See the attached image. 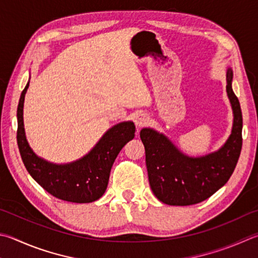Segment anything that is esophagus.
Listing matches in <instances>:
<instances>
[{
	"label": "esophagus",
	"mask_w": 258,
	"mask_h": 258,
	"mask_svg": "<svg viewBox=\"0 0 258 258\" xmlns=\"http://www.w3.org/2000/svg\"><path fill=\"white\" fill-rule=\"evenodd\" d=\"M149 121V116L147 114H139L137 117H135V125L138 127H143L148 124Z\"/></svg>",
	"instance_id": "esophagus-1"
}]
</instances>
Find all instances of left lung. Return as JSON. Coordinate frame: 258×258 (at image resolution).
<instances>
[{
	"instance_id": "8db88e82",
	"label": "left lung",
	"mask_w": 258,
	"mask_h": 258,
	"mask_svg": "<svg viewBox=\"0 0 258 258\" xmlns=\"http://www.w3.org/2000/svg\"><path fill=\"white\" fill-rule=\"evenodd\" d=\"M231 82L232 71L229 69L227 93L233 110V126L231 135L219 151L190 158L156 131L143 128L140 133L145 149L150 186L162 203L184 207L203 202L231 177L242 147V114Z\"/></svg>"
}]
</instances>
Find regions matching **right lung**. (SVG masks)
Segmentation results:
<instances>
[{
  "instance_id": "obj_1",
  "label": "right lung",
  "mask_w": 258,
  "mask_h": 258,
  "mask_svg": "<svg viewBox=\"0 0 258 258\" xmlns=\"http://www.w3.org/2000/svg\"><path fill=\"white\" fill-rule=\"evenodd\" d=\"M29 82L21 93L17 116V141L22 161L31 177L55 198L73 203H90L104 195L110 169L124 145L133 140L135 126L132 121L119 123L107 131L87 156L68 165H54L32 152L23 127V101Z\"/></svg>"
}]
</instances>
